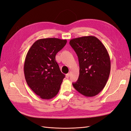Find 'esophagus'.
<instances>
[{"mask_svg": "<svg viewBox=\"0 0 131 131\" xmlns=\"http://www.w3.org/2000/svg\"><path fill=\"white\" fill-rule=\"evenodd\" d=\"M69 76H70V74L69 73H68V74H66V78H69Z\"/></svg>", "mask_w": 131, "mask_h": 131, "instance_id": "1", "label": "esophagus"}]
</instances>
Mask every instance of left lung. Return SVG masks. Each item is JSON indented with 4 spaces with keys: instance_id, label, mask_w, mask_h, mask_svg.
<instances>
[{
    "instance_id": "obj_1",
    "label": "left lung",
    "mask_w": 131,
    "mask_h": 131,
    "mask_svg": "<svg viewBox=\"0 0 131 131\" xmlns=\"http://www.w3.org/2000/svg\"><path fill=\"white\" fill-rule=\"evenodd\" d=\"M69 44L76 52L80 67L74 89L86 97L96 96L104 89L110 72V59L104 45L94 36L71 39Z\"/></svg>"
}]
</instances>
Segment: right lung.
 Returning <instances> with one entry per match:
<instances>
[{
	"instance_id": "1",
	"label": "right lung",
	"mask_w": 131,
	"mask_h": 131,
	"mask_svg": "<svg viewBox=\"0 0 131 131\" xmlns=\"http://www.w3.org/2000/svg\"><path fill=\"white\" fill-rule=\"evenodd\" d=\"M67 41L58 38L40 39L28 51L24 74L28 85L43 100L57 94L65 75L61 73L55 56Z\"/></svg>"
}]
</instances>
